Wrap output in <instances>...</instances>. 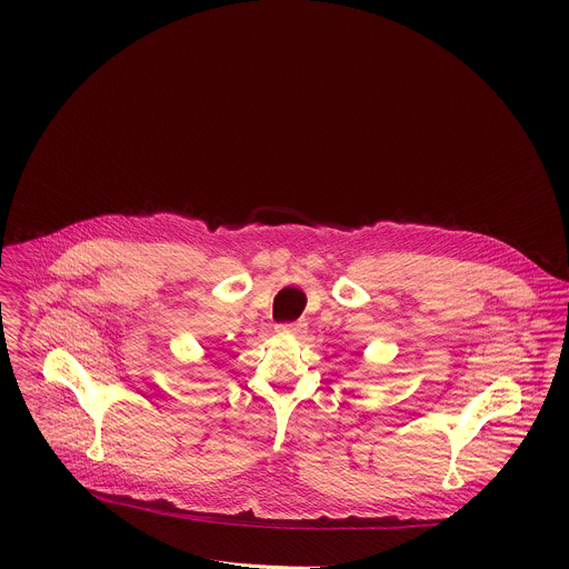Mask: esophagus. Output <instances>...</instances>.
<instances>
[{
    "instance_id": "obj_1",
    "label": "esophagus",
    "mask_w": 569,
    "mask_h": 569,
    "mask_svg": "<svg viewBox=\"0 0 569 569\" xmlns=\"http://www.w3.org/2000/svg\"><path fill=\"white\" fill-rule=\"evenodd\" d=\"M277 333H279V336H301V333H303V323H301V321L277 323Z\"/></svg>"
}]
</instances>
